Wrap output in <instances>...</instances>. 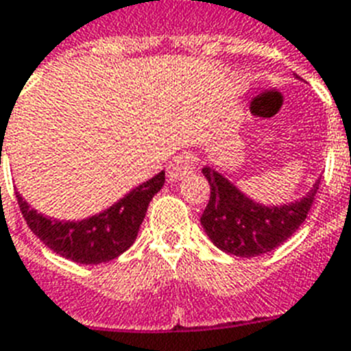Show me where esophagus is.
I'll return each mask as SVG.
<instances>
[{
  "mask_svg": "<svg viewBox=\"0 0 351 351\" xmlns=\"http://www.w3.org/2000/svg\"><path fill=\"white\" fill-rule=\"evenodd\" d=\"M196 167V160L191 154H180L173 158L169 166H167V178L169 182H178L184 176L191 175Z\"/></svg>",
  "mask_w": 351,
  "mask_h": 351,
  "instance_id": "1",
  "label": "esophagus"
}]
</instances>
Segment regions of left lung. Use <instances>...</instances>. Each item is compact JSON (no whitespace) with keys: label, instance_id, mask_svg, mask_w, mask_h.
I'll list each match as a JSON object with an SVG mask.
<instances>
[{"label":"left lung","instance_id":"1","mask_svg":"<svg viewBox=\"0 0 351 351\" xmlns=\"http://www.w3.org/2000/svg\"><path fill=\"white\" fill-rule=\"evenodd\" d=\"M201 173L210 184V201L201 215V226L215 247L240 258L267 254L286 242L306 221L319 187L318 178L304 197L265 205L213 167L205 166Z\"/></svg>","mask_w":351,"mask_h":351}]
</instances>
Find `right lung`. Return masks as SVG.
Instances as JSON below:
<instances>
[{
    "instance_id": "right-lung-1",
    "label": "right lung",
    "mask_w": 351,
    "mask_h": 351,
    "mask_svg": "<svg viewBox=\"0 0 351 351\" xmlns=\"http://www.w3.org/2000/svg\"><path fill=\"white\" fill-rule=\"evenodd\" d=\"M166 173L160 171L145 184L112 203L109 208L81 221H58L36 212L19 193L21 212L29 230L51 251L81 265H99L123 254L136 242L146 210L155 194L162 189Z\"/></svg>"
}]
</instances>
